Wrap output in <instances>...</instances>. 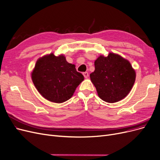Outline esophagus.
Instances as JSON below:
<instances>
[{"mask_svg":"<svg viewBox=\"0 0 160 160\" xmlns=\"http://www.w3.org/2000/svg\"><path fill=\"white\" fill-rule=\"evenodd\" d=\"M83 75H84V78H87L88 77V76H89V74H88V72H83Z\"/></svg>","mask_w":160,"mask_h":160,"instance_id":"34e87169","label":"esophagus"}]
</instances>
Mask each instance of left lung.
Returning <instances> with one entry per match:
<instances>
[{
	"mask_svg": "<svg viewBox=\"0 0 160 160\" xmlns=\"http://www.w3.org/2000/svg\"><path fill=\"white\" fill-rule=\"evenodd\" d=\"M91 81L100 98L107 102L119 101L126 97L133 87L136 74L129 62L120 55L110 53L95 61Z\"/></svg>",
	"mask_w": 160,
	"mask_h": 160,
	"instance_id": "1",
	"label": "left lung"
}]
</instances>
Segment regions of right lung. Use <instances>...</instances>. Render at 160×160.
<instances>
[{
    "mask_svg": "<svg viewBox=\"0 0 160 160\" xmlns=\"http://www.w3.org/2000/svg\"><path fill=\"white\" fill-rule=\"evenodd\" d=\"M34 86L47 100L61 103L72 96L76 88L84 80L75 65L68 63L63 55L53 53L40 58L31 74Z\"/></svg>",
    "mask_w": 160,
    "mask_h": 160,
    "instance_id": "add662e5",
    "label": "right lung"
}]
</instances>
